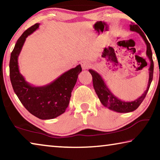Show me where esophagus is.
Instances as JSON below:
<instances>
[{"mask_svg": "<svg viewBox=\"0 0 160 160\" xmlns=\"http://www.w3.org/2000/svg\"><path fill=\"white\" fill-rule=\"evenodd\" d=\"M91 64L88 61H83L82 63H81V66H82L83 70H87L90 67Z\"/></svg>", "mask_w": 160, "mask_h": 160, "instance_id": "esophagus-1", "label": "esophagus"}]
</instances>
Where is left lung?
I'll list each match as a JSON object with an SVG mask.
<instances>
[{"mask_svg": "<svg viewBox=\"0 0 160 160\" xmlns=\"http://www.w3.org/2000/svg\"><path fill=\"white\" fill-rule=\"evenodd\" d=\"M130 30L132 32H135L138 33L140 36L142 37L144 40L146 46H147V51H146V55L150 61V66L149 68V80L148 83V87L146 90L144 92L141 96L138 97L137 99L131 102H125L118 99L113 94L110 90L108 88L106 84H105L104 80L102 78L98 72L95 70L90 69L89 72H90L92 76L93 81V87L94 90L98 96L99 99L102 104L105 107H107L110 110H112L113 112L118 113H128L133 112L136 109H138L140 104L144 100L145 97L147 94L150 88V84L152 81L153 78V71H154V63L152 61V53L151 47L149 42L148 41L147 38L144 35V33L142 32L141 29L139 28V27L136 25L130 26Z\"/></svg>", "mask_w": 160, "mask_h": 160, "instance_id": "8db88e82", "label": "left lung"}]
</instances>
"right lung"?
I'll list each match as a JSON object with an SVG mask.
<instances>
[{
	"instance_id": "1",
	"label": "right lung",
	"mask_w": 160,
	"mask_h": 160,
	"mask_svg": "<svg viewBox=\"0 0 160 160\" xmlns=\"http://www.w3.org/2000/svg\"><path fill=\"white\" fill-rule=\"evenodd\" d=\"M39 25L37 23L27 29L16 42L10 55V78L13 90L25 109L36 117L47 120L65 112L82 68L78 65L44 86H34L27 82L20 72L18 57L27 37L36 31Z\"/></svg>"
}]
</instances>
